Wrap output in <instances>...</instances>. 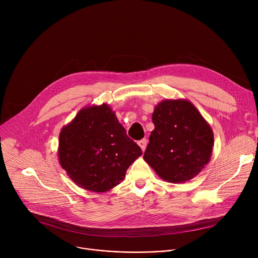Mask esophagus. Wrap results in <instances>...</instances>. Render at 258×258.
<instances>
[{
  "instance_id": "obj_1",
  "label": "esophagus",
  "mask_w": 258,
  "mask_h": 258,
  "mask_svg": "<svg viewBox=\"0 0 258 258\" xmlns=\"http://www.w3.org/2000/svg\"><path fill=\"white\" fill-rule=\"evenodd\" d=\"M147 143H148V141H147V139H142V140H140V141L138 142V145L141 147V149H142L143 151H145V149H146Z\"/></svg>"
}]
</instances>
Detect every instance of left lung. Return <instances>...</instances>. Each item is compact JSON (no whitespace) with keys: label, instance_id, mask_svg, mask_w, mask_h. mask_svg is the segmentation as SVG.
<instances>
[{"label":"left lung","instance_id":"left-lung-1","mask_svg":"<svg viewBox=\"0 0 258 258\" xmlns=\"http://www.w3.org/2000/svg\"><path fill=\"white\" fill-rule=\"evenodd\" d=\"M144 159L157 174L171 182H183L197 175L208 163L213 146L209 124L193 104L165 100L155 108Z\"/></svg>","mask_w":258,"mask_h":258}]
</instances>
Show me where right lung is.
Returning <instances> with one entry per match:
<instances>
[{
  "instance_id": "1",
  "label": "right lung",
  "mask_w": 258,
  "mask_h": 258,
  "mask_svg": "<svg viewBox=\"0 0 258 258\" xmlns=\"http://www.w3.org/2000/svg\"><path fill=\"white\" fill-rule=\"evenodd\" d=\"M142 149L108 105L85 108L59 136V161L77 185L93 192L117 186Z\"/></svg>"
}]
</instances>
